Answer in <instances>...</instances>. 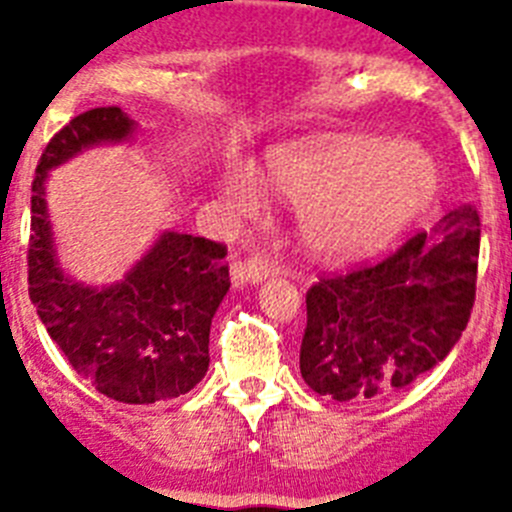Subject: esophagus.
Wrapping results in <instances>:
<instances>
[{
    "mask_svg": "<svg viewBox=\"0 0 512 512\" xmlns=\"http://www.w3.org/2000/svg\"><path fill=\"white\" fill-rule=\"evenodd\" d=\"M277 271L279 269L274 261L264 259V256H251V259L235 261V264L230 266V279H233L235 287H243V284L264 282V279L274 277Z\"/></svg>",
    "mask_w": 512,
    "mask_h": 512,
    "instance_id": "obj_1",
    "label": "esophagus"
}]
</instances>
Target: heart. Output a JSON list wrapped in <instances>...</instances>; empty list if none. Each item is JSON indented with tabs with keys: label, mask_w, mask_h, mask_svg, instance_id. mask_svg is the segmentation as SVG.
Wrapping results in <instances>:
<instances>
[{
	"label": "heart",
	"mask_w": 512,
	"mask_h": 512,
	"mask_svg": "<svg viewBox=\"0 0 512 512\" xmlns=\"http://www.w3.org/2000/svg\"><path fill=\"white\" fill-rule=\"evenodd\" d=\"M264 174L300 202V233L315 256L354 261L390 246L436 197L438 169L413 140L372 135L287 143L266 153ZM223 197L241 215H259L266 187L251 164L233 161L220 176Z\"/></svg>",
	"instance_id": "obj_1"
}]
</instances>
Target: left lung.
<instances>
[{
  "label": "left lung",
  "mask_w": 512,
  "mask_h": 512,
  "mask_svg": "<svg viewBox=\"0 0 512 512\" xmlns=\"http://www.w3.org/2000/svg\"><path fill=\"white\" fill-rule=\"evenodd\" d=\"M479 215L456 207L374 266L320 279L307 292L300 372L338 402L408 390L467 328L477 289Z\"/></svg>",
  "instance_id": "8db88e82"
}]
</instances>
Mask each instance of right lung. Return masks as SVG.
Here are the masks:
<instances>
[{
	"label": "right lung",
	"instance_id": "add662e5",
	"mask_svg": "<svg viewBox=\"0 0 512 512\" xmlns=\"http://www.w3.org/2000/svg\"><path fill=\"white\" fill-rule=\"evenodd\" d=\"M120 107L74 117L45 146L33 179L27 251L30 300L76 374L128 405L174 400L210 366V325L230 287L225 246L164 230L115 284L92 287L61 269L45 202L53 169L102 143L133 138Z\"/></svg>",
	"mask_w": 512,
	"mask_h": 512
}]
</instances>
